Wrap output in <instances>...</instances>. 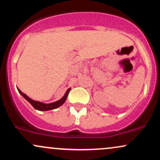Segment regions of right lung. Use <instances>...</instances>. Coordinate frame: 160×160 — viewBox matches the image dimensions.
I'll list each match as a JSON object with an SVG mask.
<instances>
[{"label":"right lung","mask_w":160,"mask_h":160,"mask_svg":"<svg viewBox=\"0 0 160 160\" xmlns=\"http://www.w3.org/2000/svg\"><path fill=\"white\" fill-rule=\"evenodd\" d=\"M70 90H71V88H69V89H68L67 91H66L65 94L64 95V96L62 97V98L60 99V100L57 101V102H52V103L45 104V103H43V102H38V101L33 100V99L30 98L28 96V95H25V93H23L22 92H21L20 89H18V91H19V92L22 95V96L24 98L26 99L28 102L29 103L32 104L33 107L35 108L36 110H38V111H43L56 109V108L60 107V106L62 105V104L65 103L66 99H67V97H68V93H69Z\"/></svg>","instance_id":"obj_1"}]
</instances>
